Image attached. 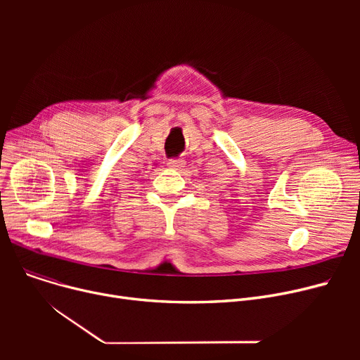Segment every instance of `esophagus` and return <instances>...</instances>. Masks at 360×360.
<instances>
[{
  "label": "esophagus",
  "mask_w": 360,
  "mask_h": 360,
  "mask_svg": "<svg viewBox=\"0 0 360 360\" xmlns=\"http://www.w3.org/2000/svg\"><path fill=\"white\" fill-rule=\"evenodd\" d=\"M167 166L170 169H175V170H181L185 166V160L184 159H172L167 162Z\"/></svg>",
  "instance_id": "1"
}]
</instances>
